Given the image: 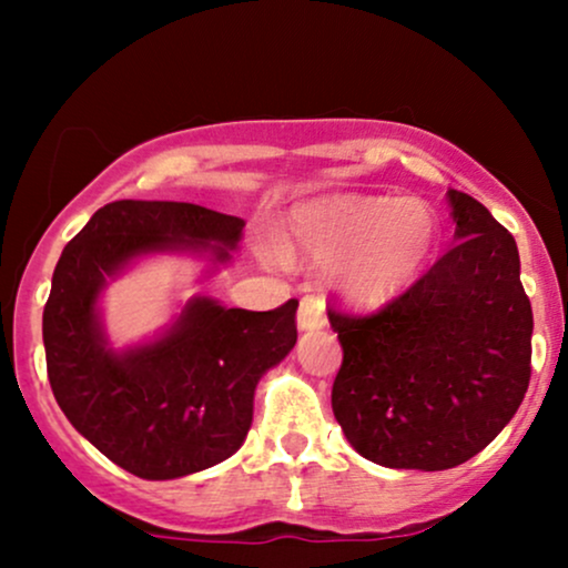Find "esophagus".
I'll return each mask as SVG.
<instances>
[{
    "label": "esophagus",
    "instance_id": "esophagus-1",
    "mask_svg": "<svg viewBox=\"0 0 568 568\" xmlns=\"http://www.w3.org/2000/svg\"><path fill=\"white\" fill-rule=\"evenodd\" d=\"M325 323H328V317H325V304L321 298H312V296L302 298V304H298V317H296L298 331H321L325 328Z\"/></svg>",
    "mask_w": 568,
    "mask_h": 568
}]
</instances>
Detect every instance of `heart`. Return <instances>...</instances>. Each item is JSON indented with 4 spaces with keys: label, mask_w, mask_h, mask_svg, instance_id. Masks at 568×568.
<instances>
[{
    "label": "heart",
    "mask_w": 568,
    "mask_h": 568,
    "mask_svg": "<svg viewBox=\"0 0 568 568\" xmlns=\"http://www.w3.org/2000/svg\"><path fill=\"white\" fill-rule=\"evenodd\" d=\"M440 245V219L419 197L334 194L298 202L272 258L328 264V288L355 310H379L414 288Z\"/></svg>",
    "instance_id": "b5f03b06"
}]
</instances>
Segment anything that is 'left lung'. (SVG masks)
Masks as SVG:
<instances>
[{
  "mask_svg": "<svg viewBox=\"0 0 568 568\" xmlns=\"http://www.w3.org/2000/svg\"><path fill=\"white\" fill-rule=\"evenodd\" d=\"M456 245L368 317L331 310L344 349L331 406L357 454L393 470H448L513 419L531 376V302L513 234L448 189Z\"/></svg>",
  "mask_w": 568,
  "mask_h": 568,
  "instance_id": "obj_1",
  "label": "left lung"
}]
</instances>
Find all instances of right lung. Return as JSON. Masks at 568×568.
<instances>
[{
	"label": "right lung",
	"instance_id": "obj_1",
	"mask_svg": "<svg viewBox=\"0 0 568 568\" xmlns=\"http://www.w3.org/2000/svg\"><path fill=\"white\" fill-rule=\"evenodd\" d=\"M243 226L192 202L116 200L58 258L42 315L50 387L77 433L139 478H184L243 446L258 379L296 344L298 302L247 312L192 296L158 336L116 349L103 328V291L160 253L219 270Z\"/></svg>",
	"mask_w": 568,
	"mask_h": 568
}]
</instances>
